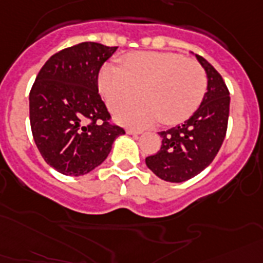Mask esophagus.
<instances>
[{
    "mask_svg": "<svg viewBox=\"0 0 263 263\" xmlns=\"http://www.w3.org/2000/svg\"><path fill=\"white\" fill-rule=\"evenodd\" d=\"M126 133L133 134V136H138V134H141L142 132H141V130H136V129H126Z\"/></svg>",
    "mask_w": 263,
    "mask_h": 263,
    "instance_id": "obj_1",
    "label": "esophagus"
}]
</instances>
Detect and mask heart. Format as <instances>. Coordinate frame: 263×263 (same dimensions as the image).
<instances>
[{"label":"heart","instance_id":"obj_1","mask_svg":"<svg viewBox=\"0 0 263 263\" xmlns=\"http://www.w3.org/2000/svg\"><path fill=\"white\" fill-rule=\"evenodd\" d=\"M110 108L119 107L116 118L134 127L149 126L161 118L165 125L185 121L197 110L207 91V73L195 60L172 52H137L121 67L105 66L98 79Z\"/></svg>","mask_w":263,"mask_h":263}]
</instances>
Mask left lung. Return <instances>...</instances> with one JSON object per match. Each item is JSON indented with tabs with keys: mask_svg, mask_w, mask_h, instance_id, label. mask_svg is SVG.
Returning a JSON list of instances; mask_svg holds the SVG:
<instances>
[{
	"mask_svg": "<svg viewBox=\"0 0 263 263\" xmlns=\"http://www.w3.org/2000/svg\"><path fill=\"white\" fill-rule=\"evenodd\" d=\"M208 78L207 92L194 116L183 125L160 132V151L146 157V165L160 179L183 183L204 171L224 141L230 112V92L220 73L196 55Z\"/></svg>",
	"mask_w": 263,
	"mask_h": 263,
	"instance_id": "8db88e82",
	"label": "left lung"
}]
</instances>
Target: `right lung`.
<instances>
[{
    "mask_svg": "<svg viewBox=\"0 0 263 263\" xmlns=\"http://www.w3.org/2000/svg\"><path fill=\"white\" fill-rule=\"evenodd\" d=\"M118 47L86 41L62 49L41 67L29 92V119L40 155L66 176L101 165L125 130L98 92V75Z\"/></svg>",
    "mask_w": 263,
    "mask_h": 263,
    "instance_id": "1",
    "label": "right lung"
}]
</instances>
